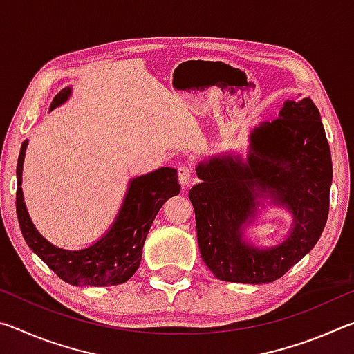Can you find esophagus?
<instances>
[{
	"instance_id": "1",
	"label": "esophagus",
	"mask_w": 354,
	"mask_h": 354,
	"mask_svg": "<svg viewBox=\"0 0 354 354\" xmlns=\"http://www.w3.org/2000/svg\"><path fill=\"white\" fill-rule=\"evenodd\" d=\"M178 179H179V184H181L183 187H187L192 181V169L189 165L178 167Z\"/></svg>"
}]
</instances>
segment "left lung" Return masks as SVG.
<instances>
[{
  "label": "left lung",
  "instance_id": "8db88e82",
  "mask_svg": "<svg viewBox=\"0 0 354 354\" xmlns=\"http://www.w3.org/2000/svg\"><path fill=\"white\" fill-rule=\"evenodd\" d=\"M189 192L203 261L227 283H273L319 242L329 212L331 151L313 100L286 101L279 117L250 134L247 162L212 158L196 167ZM272 196L294 215L284 243L261 250L244 242L243 227L259 198Z\"/></svg>",
  "mask_w": 354,
  "mask_h": 354
}]
</instances>
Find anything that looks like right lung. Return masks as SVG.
I'll return each mask as SVG.
<instances>
[{
  "label": "right lung",
  "mask_w": 354,
  "mask_h": 354,
  "mask_svg": "<svg viewBox=\"0 0 354 354\" xmlns=\"http://www.w3.org/2000/svg\"><path fill=\"white\" fill-rule=\"evenodd\" d=\"M71 88H62L53 100L50 111L68 100ZM28 140L23 142L17 164V215L21 234L35 254L71 286L107 287L123 284L133 277L142 261V248L149 227L164 203L179 194L178 173L162 167L129 183L122 209L111 230L84 250H62L50 243L35 230L26 211L21 190V171Z\"/></svg>",
  "instance_id": "1"
}]
</instances>
